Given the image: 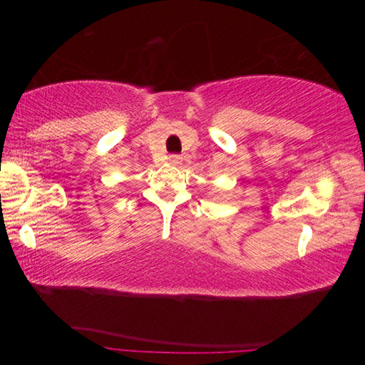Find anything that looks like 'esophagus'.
I'll list each match as a JSON object with an SVG mask.
<instances>
[{
  "instance_id": "34e87169",
  "label": "esophagus",
  "mask_w": 365,
  "mask_h": 365,
  "mask_svg": "<svg viewBox=\"0 0 365 365\" xmlns=\"http://www.w3.org/2000/svg\"><path fill=\"white\" fill-rule=\"evenodd\" d=\"M168 161H169V165H173V166H180L182 165V157H180V155H170Z\"/></svg>"
}]
</instances>
